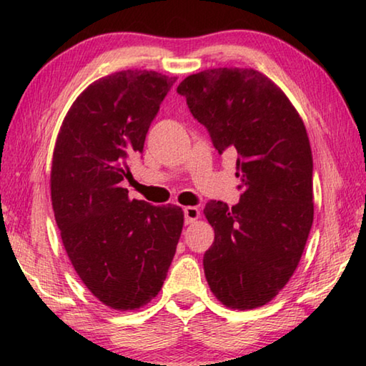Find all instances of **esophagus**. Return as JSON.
<instances>
[{
  "mask_svg": "<svg viewBox=\"0 0 366 366\" xmlns=\"http://www.w3.org/2000/svg\"><path fill=\"white\" fill-rule=\"evenodd\" d=\"M184 216H185V222L190 224V222H194V221L200 218V209H198L197 207H185L184 208Z\"/></svg>",
  "mask_w": 366,
  "mask_h": 366,
  "instance_id": "34e87169",
  "label": "esophagus"
}]
</instances>
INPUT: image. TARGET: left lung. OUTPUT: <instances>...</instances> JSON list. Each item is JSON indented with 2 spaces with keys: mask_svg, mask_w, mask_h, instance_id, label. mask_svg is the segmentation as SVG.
I'll return each instance as SVG.
<instances>
[{
  "mask_svg": "<svg viewBox=\"0 0 366 366\" xmlns=\"http://www.w3.org/2000/svg\"><path fill=\"white\" fill-rule=\"evenodd\" d=\"M216 150L237 154V205L208 202L214 242L203 257L222 305L252 310L281 292L313 222V158L307 129L286 94L252 67H218L177 86Z\"/></svg>",
  "mask_w": 366,
  "mask_h": 366,
  "instance_id": "8db88e82",
  "label": "left lung"
}]
</instances>
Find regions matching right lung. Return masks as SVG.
<instances>
[{
    "mask_svg": "<svg viewBox=\"0 0 366 366\" xmlns=\"http://www.w3.org/2000/svg\"><path fill=\"white\" fill-rule=\"evenodd\" d=\"M176 77L127 69L90 84L61 124L51 203L61 239L86 289L109 308L157 297L184 226L177 205L131 200L121 182Z\"/></svg>",
    "mask_w": 366,
    "mask_h": 366,
    "instance_id": "obj_1",
    "label": "right lung"
}]
</instances>
